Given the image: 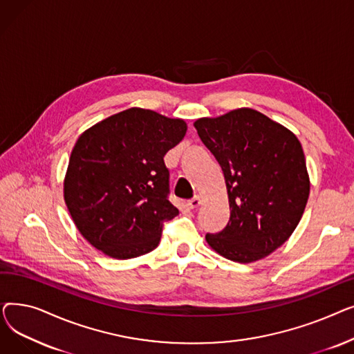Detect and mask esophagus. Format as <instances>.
Instances as JSON below:
<instances>
[{
  "mask_svg": "<svg viewBox=\"0 0 354 354\" xmlns=\"http://www.w3.org/2000/svg\"><path fill=\"white\" fill-rule=\"evenodd\" d=\"M201 203H202V198L199 195H195L191 201H188V207L191 209H196L201 205Z\"/></svg>",
  "mask_w": 354,
  "mask_h": 354,
  "instance_id": "34e87169",
  "label": "esophagus"
}]
</instances>
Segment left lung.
Here are the masks:
<instances>
[{
    "mask_svg": "<svg viewBox=\"0 0 354 354\" xmlns=\"http://www.w3.org/2000/svg\"><path fill=\"white\" fill-rule=\"evenodd\" d=\"M194 126L222 167L231 211L224 230L207 234L208 245L241 264L266 258L291 236L308 201L299 138L250 107L201 118Z\"/></svg>",
    "mask_w": 354,
    "mask_h": 354,
    "instance_id": "obj_1",
    "label": "left lung"
}]
</instances>
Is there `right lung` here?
<instances>
[{
	"instance_id": "add662e5",
	"label": "right lung",
	"mask_w": 354,
	"mask_h": 354,
	"mask_svg": "<svg viewBox=\"0 0 354 354\" xmlns=\"http://www.w3.org/2000/svg\"><path fill=\"white\" fill-rule=\"evenodd\" d=\"M187 122L130 107L86 129L74 145L63 192L74 225L104 255L129 259L153 251L163 221L179 209L167 201L163 156L187 133Z\"/></svg>"
}]
</instances>
